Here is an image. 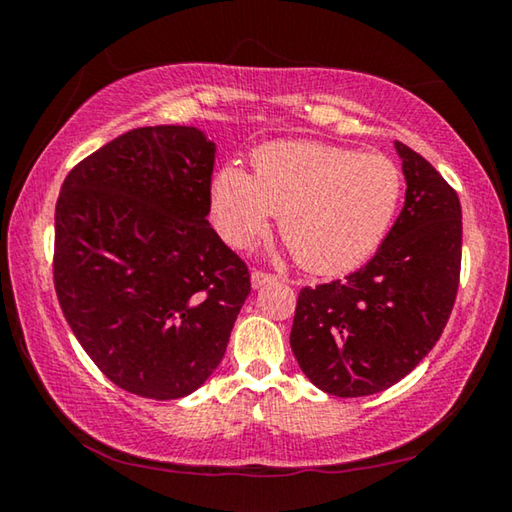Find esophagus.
Listing matches in <instances>:
<instances>
[{
    "label": "esophagus",
    "instance_id": "1",
    "mask_svg": "<svg viewBox=\"0 0 512 512\" xmlns=\"http://www.w3.org/2000/svg\"><path fill=\"white\" fill-rule=\"evenodd\" d=\"M275 280H277L275 275L264 273V271H253V273H250V284H253V289H262L264 284H271Z\"/></svg>",
    "mask_w": 512,
    "mask_h": 512
}]
</instances>
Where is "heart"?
Listing matches in <instances>:
<instances>
[{
  "label": "heart",
  "mask_w": 512,
  "mask_h": 512,
  "mask_svg": "<svg viewBox=\"0 0 512 512\" xmlns=\"http://www.w3.org/2000/svg\"><path fill=\"white\" fill-rule=\"evenodd\" d=\"M255 176L235 162L212 180V214L219 235L246 246L271 216L311 273L359 268L386 239L404 194L397 164L314 140L271 142L253 155Z\"/></svg>",
  "instance_id": "heart-1"
}]
</instances>
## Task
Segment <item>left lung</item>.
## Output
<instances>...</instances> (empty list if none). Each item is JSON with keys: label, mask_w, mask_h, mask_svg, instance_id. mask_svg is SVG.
Listing matches in <instances>:
<instances>
[{"label": "left lung", "mask_w": 512, "mask_h": 512, "mask_svg": "<svg viewBox=\"0 0 512 512\" xmlns=\"http://www.w3.org/2000/svg\"><path fill=\"white\" fill-rule=\"evenodd\" d=\"M404 207L370 262L305 287L291 327L300 370L320 391L363 397L404 379L433 350L461 275V201L431 164L395 142Z\"/></svg>", "instance_id": "obj_1"}]
</instances>
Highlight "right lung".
Returning <instances> with one entry per match:
<instances>
[{"instance_id":"add662e5","label":"right lung","mask_w":512,"mask_h":512,"mask_svg":"<svg viewBox=\"0 0 512 512\" xmlns=\"http://www.w3.org/2000/svg\"><path fill=\"white\" fill-rule=\"evenodd\" d=\"M214 155L201 128H135L60 187V309L103 375L149 400L205 384L250 293L246 264L207 221Z\"/></svg>"}]
</instances>
